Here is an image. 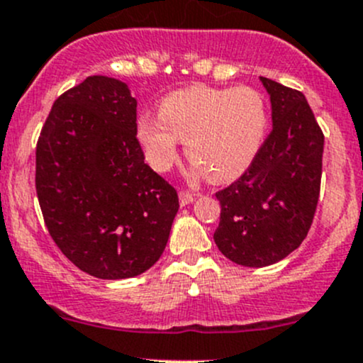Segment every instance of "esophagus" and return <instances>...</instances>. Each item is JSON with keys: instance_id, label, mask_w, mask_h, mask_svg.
Returning a JSON list of instances; mask_svg holds the SVG:
<instances>
[{"instance_id": "34e87169", "label": "esophagus", "mask_w": 363, "mask_h": 363, "mask_svg": "<svg viewBox=\"0 0 363 363\" xmlns=\"http://www.w3.org/2000/svg\"><path fill=\"white\" fill-rule=\"evenodd\" d=\"M179 200H181V205H188L195 200V195L191 191H186V189H181L179 191Z\"/></svg>"}]
</instances>
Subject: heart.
Listing matches in <instances>:
<instances>
[{"instance_id":"b5f03b06","label":"heart","mask_w":363,"mask_h":363,"mask_svg":"<svg viewBox=\"0 0 363 363\" xmlns=\"http://www.w3.org/2000/svg\"><path fill=\"white\" fill-rule=\"evenodd\" d=\"M267 108L252 87L214 89L195 86L168 94L160 116H142L137 135L152 168L164 172L177 161L179 142L188 158L212 181L242 174L262 145Z\"/></svg>"}]
</instances>
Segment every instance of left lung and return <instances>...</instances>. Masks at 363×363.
<instances>
[{
	"instance_id": "8db88e82",
	"label": "left lung",
	"mask_w": 363,
	"mask_h": 363,
	"mask_svg": "<svg viewBox=\"0 0 363 363\" xmlns=\"http://www.w3.org/2000/svg\"><path fill=\"white\" fill-rule=\"evenodd\" d=\"M259 80L270 94L274 128L247 170L216 193V246L244 267L272 265L302 244L318 207L323 163V131L306 96Z\"/></svg>"
}]
</instances>
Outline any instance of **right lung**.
Masks as SVG:
<instances>
[{
    "mask_svg": "<svg viewBox=\"0 0 363 363\" xmlns=\"http://www.w3.org/2000/svg\"><path fill=\"white\" fill-rule=\"evenodd\" d=\"M144 158L124 82L87 77L54 101L36 142V195L50 237L82 272L126 279L163 255L179 196Z\"/></svg>",
    "mask_w": 363,
    "mask_h": 363,
    "instance_id": "add662e5",
    "label": "right lung"
}]
</instances>
